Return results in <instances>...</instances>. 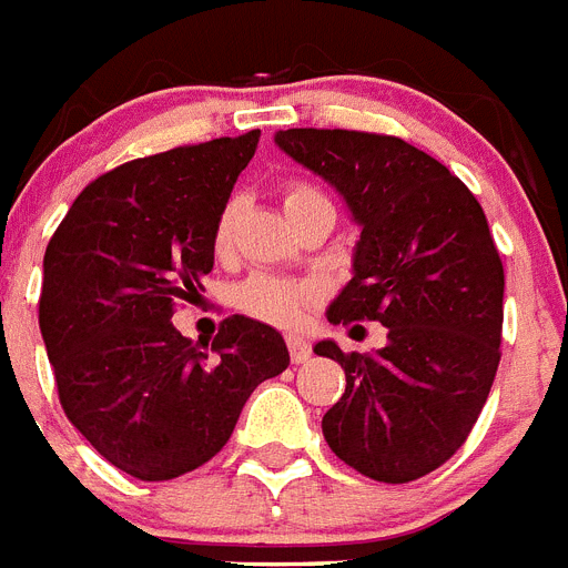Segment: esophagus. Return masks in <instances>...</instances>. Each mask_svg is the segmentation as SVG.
<instances>
[{"mask_svg": "<svg viewBox=\"0 0 568 568\" xmlns=\"http://www.w3.org/2000/svg\"><path fill=\"white\" fill-rule=\"evenodd\" d=\"M285 343H288V354H291V363H305V359L312 357V345L305 343L303 337H300V334H288V337H285Z\"/></svg>", "mask_w": 568, "mask_h": 568, "instance_id": "obj_1", "label": "esophagus"}]
</instances>
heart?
<instances>
[{"label": "heart", "mask_w": 568, "mask_h": 568, "mask_svg": "<svg viewBox=\"0 0 568 568\" xmlns=\"http://www.w3.org/2000/svg\"><path fill=\"white\" fill-rule=\"evenodd\" d=\"M323 196L312 185H288L283 194L285 211L297 209L303 202ZM231 231H234V205L220 214L214 229V251L225 254L231 245ZM317 297V288L312 283H300L291 277H277V274H251L245 283L236 285L234 303L240 312L263 320L271 325H291L303 317V312Z\"/></svg>", "instance_id": "1"}]
</instances>
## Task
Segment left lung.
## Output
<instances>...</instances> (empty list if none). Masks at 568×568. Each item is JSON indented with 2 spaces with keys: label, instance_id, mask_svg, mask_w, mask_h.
I'll use <instances>...</instances> for the list:
<instances>
[{
  "label": "left lung",
  "instance_id": "left-lung-1",
  "mask_svg": "<svg viewBox=\"0 0 568 568\" xmlns=\"http://www.w3.org/2000/svg\"><path fill=\"white\" fill-rule=\"evenodd\" d=\"M274 142L334 185L359 225L328 323L386 325L377 352L314 345L345 372L325 443L372 480H417L466 443L500 363L506 283L486 214L443 162L397 136L288 128Z\"/></svg>",
  "mask_w": 568,
  "mask_h": 568
}]
</instances>
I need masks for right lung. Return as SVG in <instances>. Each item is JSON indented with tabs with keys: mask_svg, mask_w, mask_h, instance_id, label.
<instances>
[{
	"mask_svg": "<svg viewBox=\"0 0 568 568\" xmlns=\"http://www.w3.org/2000/svg\"><path fill=\"white\" fill-rule=\"evenodd\" d=\"M260 131L125 162L73 200L45 251L39 328L59 403L111 466L174 480L229 443L263 379L288 368L277 328L223 320L200 345L174 305L214 268V229Z\"/></svg>",
	"mask_w": 568,
	"mask_h": 568,
	"instance_id": "obj_1",
	"label": "right lung"
}]
</instances>
